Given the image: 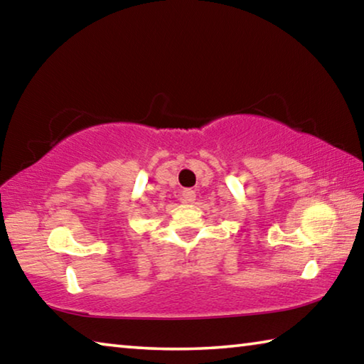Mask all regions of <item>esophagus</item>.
<instances>
[{"instance_id":"1","label":"esophagus","mask_w":364,"mask_h":364,"mask_svg":"<svg viewBox=\"0 0 364 364\" xmlns=\"http://www.w3.org/2000/svg\"><path fill=\"white\" fill-rule=\"evenodd\" d=\"M180 199H181L183 204H191V202L196 200V193H194V191H191V189H184V191H181Z\"/></svg>"}]
</instances>
